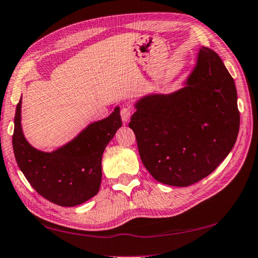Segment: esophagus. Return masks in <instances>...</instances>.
<instances>
[{"instance_id":"1","label":"esophagus","mask_w":258,"mask_h":258,"mask_svg":"<svg viewBox=\"0 0 258 258\" xmlns=\"http://www.w3.org/2000/svg\"><path fill=\"white\" fill-rule=\"evenodd\" d=\"M132 113H133V110H132V108H131V107L124 106L123 108L120 109L121 120H123L124 123H127V121H128L130 118H131V116H132Z\"/></svg>"}]
</instances>
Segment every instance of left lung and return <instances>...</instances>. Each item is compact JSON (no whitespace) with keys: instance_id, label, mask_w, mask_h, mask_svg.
I'll use <instances>...</instances> for the list:
<instances>
[{"instance_id":"1","label":"left lung","mask_w":258,"mask_h":258,"mask_svg":"<svg viewBox=\"0 0 258 258\" xmlns=\"http://www.w3.org/2000/svg\"><path fill=\"white\" fill-rule=\"evenodd\" d=\"M128 126L144 167L154 179L186 187L215 170L239 132L237 90L214 50L200 48L185 87L169 95L145 96Z\"/></svg>"}]
</instances>
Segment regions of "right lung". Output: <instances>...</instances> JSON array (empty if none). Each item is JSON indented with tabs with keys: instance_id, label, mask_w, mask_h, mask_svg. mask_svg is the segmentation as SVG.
Returning a JSON list of instances; mask_svg holds the SVG:
<instances>
[{
	"instance_id": "obj_1",
	"label": "right lung",
	"mask_w": 258,
	"mask_h": 258,
	"mask_svg": "<svg viewBox=\"0 0 258 258\" xmlns=\"http://www.w3.org/2000/svg\"><path fill=\"white\" fill-rule=\"evenodd\" d=\"M120 126L119 108L116 107L107 118L90 124L64 147L43 152L23 137L20 99L12 135L17 163L39 195L60 207H76L99 190L102 153Z\"/></svg>"
}]
</instances>
